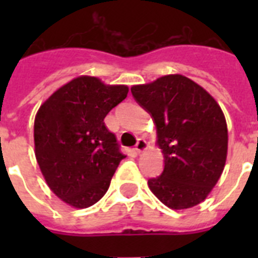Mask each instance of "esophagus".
Wrapping results in <instances>:
<instances>
[{
    "instance_id": "obj_1",
    "label": "esophagus",
    "mask_w": 258,
    "mask_h": 258,
    "mask_svg": "<svg viewBox=\"0 0 258 258\" xmlns=\"http://www.w3.org/2000/svg\"><path fill=\"white\" fill-rule=\"evenodd\" d=\"M146 147H147V143H146V141L138 140V142H137V145H136V151L138 152V154H141L142 151H145Z\"/></svg>"
}]
</instances>
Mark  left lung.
Masks as SVG:
<instances>
[{
	"label": "left lung",
	"mask_w": 258,
	"mask_h": 258,
	"mask_svg": "<svg viewBox=\"0 0 258 258\" xmlns=\"http://www.w3.org/2000/svg\"><path fill=\"white\" fill-rule=\"evenodd\" d=\"M151 115L163 150L164 170L149 187L172 209L198 206L222 174L227 126L222 109L207 90L182 75H168L131 89Z\"/></svg>",
	"instance_id": "8db88e82"
}]
</instances>
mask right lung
<instances>
[{
  "instance_id": "add662e5",
  "label": "right lung",
  "mask_w": 258,
  "mask_h": 258,
  "mask_svg": "<svg viewBox=\"0 0 258 258\" xmlns=\"http://www.w3.org/2000/svg\"><path fill=\"white\" fill-rule=\"evenodd\" d=\"M125 85L81 76L58 89L35 118V152L50 190L75 208H88L107 192L125 156L104 125L126 98Z\"/></svg>"
}]
</instances>
